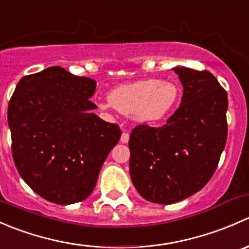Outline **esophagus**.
<instances>
[{
  "mask_svg": "<svg viewBox=\"0 0 249 249\" xmlns=\"http://www.w3.org/2000/svg\"><path fill=\"white\" fill-rule=\"evenodd\" d=\"M129 139H130V135L127 134V132H123L122 137H120V142L127 143V142H129Z\"/></svg>",
  "mask_w": 249,
  "mask_h": 249,
  "instance_id": "esophagus-1",
  "label": "esophagus"
}]
</instances>
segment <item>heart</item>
<instances>
[{
    "label": "heart",
    "instance_id": "heart-1",
    "mask_svg": "<svg viewBox=\"0 0 249 249\" xmlns=\"http://www.w3.org/2000/svg\"><path fill=\"white\" fill-rule=\"evenodd\" d=\"M178 96L179 91L175 83L143 79L114 88L109 92V101L100 107H114L123 114L134 115L140 123H158L175 109Z\"/></svg>",
    "mask_w": 249,
    "mask_h": 249
}]
</instances>
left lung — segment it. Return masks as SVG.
I'll return each instance as SVG.
<instances>
[{"mask_svg":"<svg viewBox=\"0 0 249 249\" xmlns=\"http://www.w3.org/2000/svg\"><path fill=\"white\" fill-rule=\"evenodd\" d=\"M180 106L160 127L139 125L129 140L130 176L143 199L171 205L201 190L227 143L228 95L208 71L173 69Z\"/></svg>","mask_w":249,"mask_h":249,"instance_id":"8db88e82","label":"left lung"}]
</instances>
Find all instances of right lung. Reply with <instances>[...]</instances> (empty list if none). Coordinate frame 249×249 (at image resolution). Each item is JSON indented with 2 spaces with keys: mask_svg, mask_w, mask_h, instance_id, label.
<instances>
[{
  "mask_svg": "<svg viewBox=\"0 0 249 249\" xmlns=\"http://www.w3.org/2000/svg\"><path fill=\"white\" fill-rule=\"evenodd\" d=\"M91 78L60 66L22 77L9 100L8 125L18 172L43 199L71 205L94 190L107 155L122 136L91 112Z\"/></svg>",
  "mask_w": 249,
  "mask_h": 249,
  "instance_id": "obj_1",
  "label": "right lung"
}]
</instances>
